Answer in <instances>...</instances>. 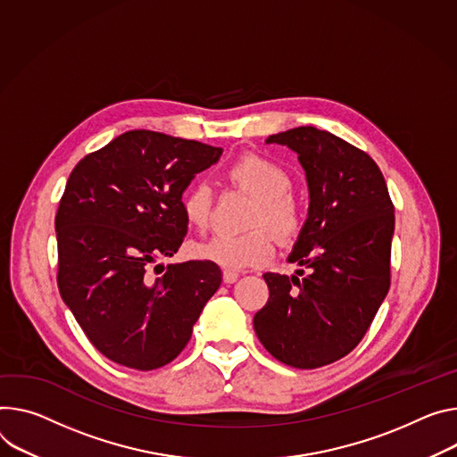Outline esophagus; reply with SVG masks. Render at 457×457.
Segmentation results:
<instances>
[{
  "instance_id": "esophagus-1",
  "label": "esophagus",
  "mask_w": 457,
  "mask_h": 457,
  "mask_svg": "<svg viewBox=\"0 0 457 457\" xmlns=\"http://www.w3.org/2000/svg\"><path fill=\"white\" fill-rule=\"evenodd\" d=\"M222 278H224V282H226V284H233V282H237L238 273H237V271H233V270H224Z\"/></svg>"
}]
</instances>
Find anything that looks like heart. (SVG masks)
<instances>
[{"mask_svg": "<svg viewBox=\"0 0 457 457\" xmlns=\"http://www.w3.org/2000/svg\"><path fill=\"white\" fill-rule=\"evenodd\" d=\"M229 182L257 196L252 226H266L280 240H294L304 226L303 204L292 195V177L271 158L244 154L226 171ZM182 215L193 228L204 229L210 222L213 191L210 184L196 182L180 198ZM195 259L213 262L226 270H244L266 262L273 244L266 231L255 229L244 235L219 233L191 245Z\"/></svg>", "mask_w": 457, "mask_h": 457, "instance_id": "heart-1", "label": "heart"}]
</instances>
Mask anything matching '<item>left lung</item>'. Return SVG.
I'll list each match as a JSON object with an SVG mask.
<instances>
[{"mask_svg": "<svg viewBox=\"0 0 457 457\" xmlns=\"http://www.w3.org/2000/svg\"><path fill=\"white\" fill-rule=\"evenodd\" d=\"M266 144L295 151L306 173L308 219L287 262L308 275L264 273L253 326L275 359L313 370L359 345L388 294L394 205L378 163L336 135L304 126Z\"/></svg>", "mask_w": 457, "mask_h": 457, "instance_id": "8db88e82", "label": "left lung"}]
</instances>
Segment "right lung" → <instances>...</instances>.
Returning a JSON list of instances; mask_svg holds the SVG:
<instances>
[{
    "label": "right lung",
    "instance_id": "right-lung-1",
    "mask_svg": "<svg viewBox=\"0 0 457 457\" xmlns=\"http://www.w3.org/2000/svg\"><path fill=\"white\" fill-rule=\"evenodd\" d=\"M222 147L135 129L76 163L56 213L58 287L107 359L135 370L171 362L222 282L217 264L173 257L187 233L180 198Z\"/></svg>",
    "mask_w": 457,
    "mask_h": 457
}]
</instances>
